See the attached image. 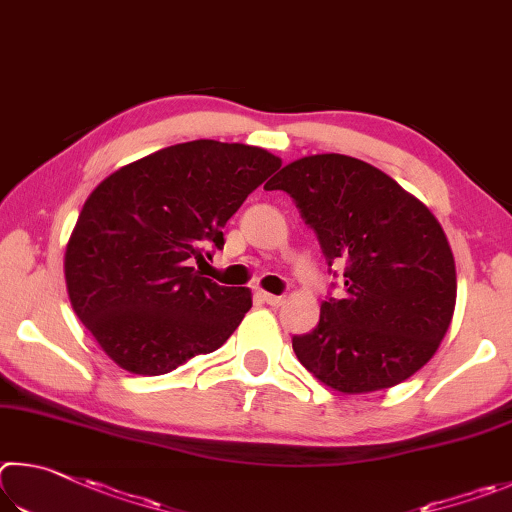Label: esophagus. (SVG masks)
Masks as SVG:
<instances>
[{
	"label": "esophagus",
	"instance_id": "1",
	"mask_svg": "<svg viewBox=\"0 0 512 512\" xmlns=\"http://www.w3.org/2000/svg\"><path fill=\"white\" fill-rule=\"evenodd\" d=\"M263 301L270 303V306H274V308H279L285 303V294H267V292H263Z\"/></svg>",
	"mask_w": 512,
	"mask_h": 512
}]
</instances>
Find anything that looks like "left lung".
Masks as SVG:
<instances>
[{"label":"left lung","mask_w":512,"mask_h":512,"mask_svg":"<svg viewBox=\"0 0 512 512\" xmlns=\"http://www.w3.org/2000/svg\"><path fill=\"white\" fill-rule=\"evenodd\" d=\"M267 191L292 197L330 274L346 263L344 299L328 297L319 324L292 337L299 362L342 393L396 387L423 369L456 303L452 249L427 206L346 155L292 161Z\"/></svg>","instance_id":"8db88e82"}]
</instances>
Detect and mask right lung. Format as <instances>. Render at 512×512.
Segmentation results:
<instances>
[{"label":"right lung","instance_id":"1","mask_svg":"<svg viewBox=\"0 0 512 512\" xmlns=\"http://www.w3.org/2000/svg\"><path fill=\"white\" fill-rule=\"evenodd\" d=\"M279 168L263 148L197 139L152 152L94 188L67 245V290L121 369L170 373L240 326L251 292L191 265L224 247V224Z\"/></svg>","mask_w":512,"mask_h":512}]
</instances>
